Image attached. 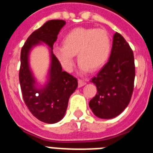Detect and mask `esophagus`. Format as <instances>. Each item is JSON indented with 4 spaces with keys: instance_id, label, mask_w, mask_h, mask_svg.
Masks as SVG:
<instances>
[{
    "instance_id": "1",
    "label": "esophagus",
    "mask_w": 153,
    "mask_h": 153,
    "mask_svg": "<svg viewBox=\"0 0 153 153\" xmlns=\"http://www.w3.org/2000/svg\"><path fill=\"white\" fill-rule=\"evenodd\" d=\"M86 84L85 81L82 80V79H79V87H82L83 85H85Z\"/></svg>"
}]
</instances>
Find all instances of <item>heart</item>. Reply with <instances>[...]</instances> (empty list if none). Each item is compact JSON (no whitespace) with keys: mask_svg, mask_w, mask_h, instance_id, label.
Instances as JSON below:
<instances>
[{"mask_svg":"<svg viewBox=\"0 0 153 153\" xmlns=\"http://www.w3.org/2000/svg\"><path fill=\"white\" fill-rule=\"evenodd\" d=\"M63 43L64 47L56 48V55L68 71L72 70L75 54L82 71H94L106 63L111 53V39L104 29L75 28L66 34Z\"/></svg>","mask_w":153,"mask_h":153,"instance_id":"obj_1","label":"heart"}]
</instances>
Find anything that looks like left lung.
Returning <instances> with one entry per match:
<instances>
[{
	"mask_svg": "<svg viewBox=\"0 0 153 153\" xmlns=\"http://www.w3.org/2000/svg\"><path fill=\"white\" fill-rule=\"evenodd\" d=\"M134 78V53L123 37L116 32L108 62L90 80L97 89L89 103L94 115L112 119L123 112L132 97Z\"/></svg>",
	"mask_w": 153,
	"mask_h": 153,
	"instance_id": "left-lung-1",
	"label": "left lung"
}]
</instances>
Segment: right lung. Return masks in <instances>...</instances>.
Returning a JSON list of instances; mask_svg holds the SVG:
<instances>
[{"label": "right lung", "instance_id": "right-lung-1", "mask_svg": "<svg viewBox=\"0 0 153 153\" xmlns=\"http://www.w3.org/2000/svg\"><path fill=\"white\" fill-rule=\"evenodd\" d=\"M65 21L53 19L33 31L28 37L21 49L19 82L25 104L32 115L46 123H55L65 115L71 95L78 87V80L62 70L61 64L53 53V44ZM41 41L51 48V67L50 80L47 86L38 90L28 64L29 50Z\"/></svg>", "mask_w": 153, "mask_h": 153}]
</instances>
